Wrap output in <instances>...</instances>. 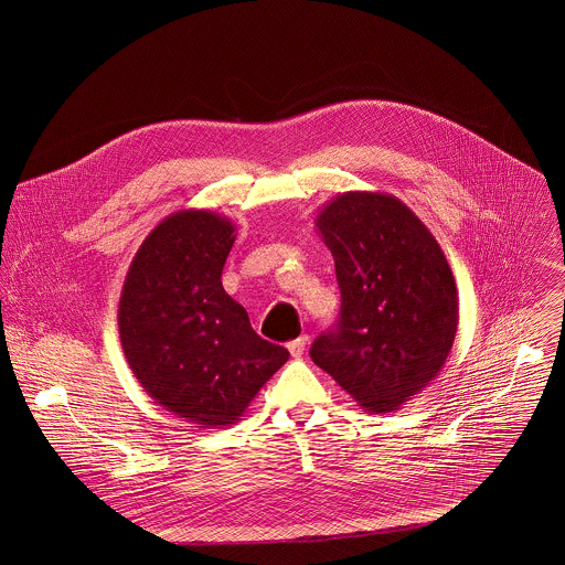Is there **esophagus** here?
<instances>
[{
	"instance_id": "esophagus-1",
	"label": "esophagus",
	"mask_w": 565,
	"mask_h": 565,
	"mask_svg": "<svg viewBox=\"0 0 565 565\" xmlns=\"http://www.w3.org/2000/svg\"><path fill=\"white\" fill-rule=\"evenodd\" d=\"M306 347H308V335H301V338H297V340L288 342V351H290V355H292V358H297V360L303 355Z\"/></svg>"
}]
</instances>
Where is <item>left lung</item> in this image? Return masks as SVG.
Segmentation results:
<instances>
[{"instance_id":"obj_1","label":"left lung","mask_w":565,"mask_h":565,"mask_svg":"<svg viewBox=\"0 0 565 565\" xmlns=\"http://www.w3.org/2000/svg\"><path fill=\"white\" fill-rule=\"evenodd\" d=\"M316 227L333 255L342 308L316 338L313 364L369 414H390L425 390L452 349L459 299L446 255L394 194L349 190Z\"/></svg>"}]
</instances>
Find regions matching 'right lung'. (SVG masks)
<instances>
[{"mask_svg": "<svg viewBox=\"0 0 565 565\" xmlns=\"http://www.w3.org/2000/svg\"><path fill=\"white\" fill-rule=\"evenodd\" d=\"M236 227L210 210L162 218L127 268L119 338L142 390L201 429L232 427L290 353L262 340L221 281Z\"/></svg>", "mask_w": 565, "mask_h": 565, "instance_id": "add662e5", "label": "right lung"}]
</instances>
